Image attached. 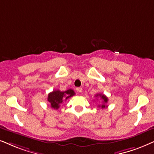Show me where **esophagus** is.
<instances>
[{"mask_svg":"<svg viewBox=\"0 0 154 154\" xmlns=\"http://www.w3.org/2000/svg\"><path fill=\"white\" fill-rule=\"evenodd\" d=\"M77 89V91H78V92H79V93H81V92H82V88H81V87H77V89Z\"/></svg>","mask_w":154,"mask_h":154,"instance_id":"34e87169","label":"esophagus"}]
</instances>
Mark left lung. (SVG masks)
Listing matches in <instances>:
<instances>
[{
	"label": "left lung",
	"instance_id": "1",
	"mask_svg": "<svg viewBox=\"0 0 154 154\" xmlns=\"http://www.w3.org/2000/svg\"><path fill=\"white\" fill-rule=\"evenodd\" d=\"M96 97H101V98H102V100H103V102H104V104H103L102 106V108H104V107H106V106H106V105H105V104H106V103H107V102H108V98L107 97H106V96H105L104 94H97V95H96Z\"/></svg>",
	"mask_w": 154,
	"mask_h": 154
}]
</instances>
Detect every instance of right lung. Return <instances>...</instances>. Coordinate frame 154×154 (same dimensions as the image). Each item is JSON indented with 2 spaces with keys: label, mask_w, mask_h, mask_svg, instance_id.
I'll return each instance as SVG.
<instances>
[{
  "label": "right lung",
  "mask_w": 154,
  "mask_h": 154,
  "mask_svg": "<svg viewBox=\"0 0 154 154\" xmlns=\"http://www.w3.org/2000/svg\"><path fill=\"white\" fill-rule=\"evenodd\" d=\"M75 92L72 89H68L65 91H61L60 90H54L49 93L48 97V101L50 102V106L52 109H57L60 106V104L63 101L67 100L69 97L74 96Z\"/></svg>",
  "instance_id": "obj_1"
}]
</instances>
